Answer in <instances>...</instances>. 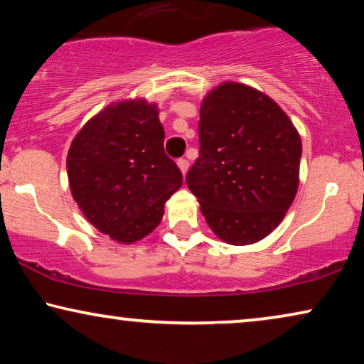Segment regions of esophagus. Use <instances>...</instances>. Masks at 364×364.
<instances>
[{
    "label": "esophagus",
    "mask_w": 364,
    "mask_h": 364,
    "mask_svg": "<svg viewBox=\"0 0 364 364\" xmlns=\"http://www.w3.org/2000/svg\"><path fill=\"white\" fill-rule=\"evenodd\" d=\"M178 166H180V170L183 171V175H186L188 170H189V161L186 159H180L176 161Z\"/></svg>",
    "instance_id": "34e87169"
}]
</instances>
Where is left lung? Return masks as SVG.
Returning a JSON list of instances; mask_svg holds the SVG:
<instances>
[{"mask_svg": "<svg viewBox=\"0 0 364 364\" xmlns=\"http://www.w3.org/2000/svg\"><path fill=\"white\" fill-rule=\"evenodd\" d=\"M198 129L199 156L186 183L205 222L230 245L262 240L299 186L296 127L271 97L227 81L205 96Z\"/></svg>", "mask_w": 364, "mask_h": 364, "instance_id": "8db88e82", "label": "left lung"}]
</instances>
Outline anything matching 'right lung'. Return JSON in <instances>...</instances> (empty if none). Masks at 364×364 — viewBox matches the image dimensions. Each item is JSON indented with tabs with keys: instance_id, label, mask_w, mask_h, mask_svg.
Masks as SVG:
<instances>
[{
	"instance_id": "obj_1",
	"label": "right lung",
	"mask_w": 364,
	"mask_h": 364,
	"mask_svg": "<svg viewBox=\"0 0 364 364\" xmlns=\"http://www.w3.org/2000/svg\"><path fill=\"white\" fill-rule=\"evenodd\" d=\"M155 105L130 100L107 106L73 139L67 156L70 189L81 213L121 243L149 235L183 175L164 149Z\"/></svg>"
}]
</instances>
